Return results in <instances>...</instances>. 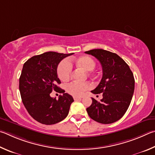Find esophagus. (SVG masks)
Instances as JSON below:
<instances>
[{
    "mask_svg": "<svg viewBox=\"0 0 155 155\" xmlns=\"http://www.w3.org/2000/svg\"><path fill=\"white\" fill-rule=\"evenodd\" d=\"M82 99V97H73V99L75 100V101H77V100H79Z\"/></svg>",
    "mask_w": 155,
    "mask_h": 155,
    "instance_id": "obj_1",
    "label": "esophagus"
}]
</instances>
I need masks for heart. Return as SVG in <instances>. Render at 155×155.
Masks as SVG:
<instances>
[{"mask_svg": "<svg viewBox=\"0 0 155 155\" xmlns=\"http://www.w3.org/2000/svg\"><path fill=\"white\" fill-rule=\"evenodd\" d=\"M70 61L82 68L85 71H91L95 67V62L89 56H82L76 58H71ZM72 66L71 62L68 60H63L58 64L57 68V74L59 79L62 82H67L69 80L71 75ZM90 88V85L88 82H73L66 86V91L69 94L74 97L82 95L86 91Z\"/></svg>", "mask_w": 155, "mask_h": 155, "instance_id": "heart-1", "label": "heart"}]
</instances>
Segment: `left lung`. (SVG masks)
Wrapping results in <instances>:
<instances>
[{
	"label": "left lung",
	"mask_w": 155,
	"mask_h": 155,
	"mask_svg": "<svg viewBox=\"0 0 155 155\" xmlns=\"http://www.w3.org/2000/svg\"><path fill=\"white\" fill-rule=\"evenodd\" d=\"M100 62L103 76L97 87L91 91L103 93L100 101L92 98L93 102L86 108L93 120L102 124H111L120 119L131 104L135 88L134 74L129 65L115 53L94 49L85 51Z\"/></svg>",
	"instance_id": "obj_1"
}]
</instances>
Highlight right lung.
<instances>
[{
  "label": "right lung",
  "instance_id": "obj_1",
  "mask_svg": "<svg viewBox=\"0 0 155 155\" xmlns=\"http://www.w3.org/2000/svg\"><path fill=\"white\" fill-rule=\"evenodd\" d=\"M73 54L48 51L31 57L24 64L19 82L21 98L29 114L40 123H58L69 114L74 100L58 86L61 82L57 67L62 59ZM54 90L63 93L58 100L50 97Z\"/></svg>",
  "mask_w": 155,
  "mask_h": 155
}]
</instances>
